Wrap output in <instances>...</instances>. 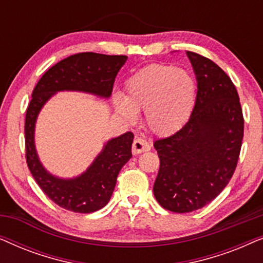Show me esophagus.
Returning a JSON list of instances; mask_svg holds the SVG:
<instances>
[{
  "label": "esophagus",
  "mask_w": 263,
  "mask_h": 263,
  "mask_svg": "<svg viewBox=\"0 0 263 263\" xmlns=\"http://www.w3.org/2000/svg\"><path fill=\"white\" fill-rule=\"evenodd\" d=\"M149 149H151L149 143L147 142L143 138H136L134 140V142H133L132 151H133V153H134V154L146 152V151H149Z\"/></svg>",
  "instance_id": "34e87169"
}]
</instances>
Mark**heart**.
Listing matches in <instances>:
<instances>
[{
  "mask_svg": "<svg viewBox=\"0 0 263 263\" xmlns=\"http://www.w3.org/2000/svg\"><path fill=\"white\" fill-rule=\"evenodd\" d=\"M196 100V84L188 71L175 66L151 64L125 84V97H114L117 112L135 122L136 112H146L151 130L159 135L177 132L189 120Z\"/></svg>",
  "mask_w": 263,
  "mask_h": 263,
  "instance_id": "heart-1",
  "label": "heart"
}]
</instances>
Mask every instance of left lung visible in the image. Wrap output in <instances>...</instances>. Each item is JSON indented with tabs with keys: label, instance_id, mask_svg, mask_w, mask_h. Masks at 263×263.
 Listing matches in <instances>:
<instances>
[{
	"label": "left lung",
	"instance_id": "8db88e82",
	"mask_svg": "<svg viewBox=\"0 0 263 263\" xmlns=\"http://www.w3.org/2000/svg\"><path fill=\"white\" fill-rule=\"evenodd\" d=\"M197 80L195 106L183 127L154 141L160 160L154 196L165 210L188 213L229 184L242 147L243 111L237 89L218 64L186 51Z\"/></svg>",
	"mask_w": 263,
	"mask_h": 263
}]
</instances>
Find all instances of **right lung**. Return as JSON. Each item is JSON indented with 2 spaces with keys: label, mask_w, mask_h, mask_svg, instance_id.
Masks as SVG:
<instances>
[{
  "label": "right lung",
  "mask_w": 263,
  "mask_h": 263,
  "mask_svg": "<svg viewBox=\"0 0 263 263\" xmlns=\"http://www.w3.org/2000/svg\"><path fill=\"white\" fill-rule=\"evenodd\" d=\"M127 59L124 55L75 53L46 70L32 92L25 118L26 163L43 193L64 210L92 213L109 202L121 168L132 158L134 135L128 132L107 141L87 171L77 178L61 179L46 172L35 152L34 124L39 111L57 91H82L107 98Z\"/></svg>",
  "instance_id": "1"
}]
</instances>
